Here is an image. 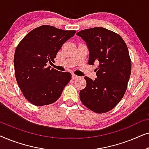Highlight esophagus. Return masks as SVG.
<instances>
[{"label": "esophagus", "mask_w": 149, "mask_h": 149, "mask_svg": "<svg viewBox=\"0 0 149 149\" xmlns=\"http://www.w3.org/2000/svg\"><path fill=\"white\" fill-rule=\"evenodd\" d=\"M79 76H77V75H76V74H72V79H78L79 78Z\"/></svg>", "instance_id": "obj_1"}]
</instances>
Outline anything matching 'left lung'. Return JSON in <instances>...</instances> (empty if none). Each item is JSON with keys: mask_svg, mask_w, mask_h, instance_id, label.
Here are the masks:
<instances>
[{"mask_svg": "<svg viewBox=\"0 0 149 149\" xmlns=\"http://www.w3.org/2000/svg\"><path fill=\"white\" fill-rule=\"evenodd\" d=\"M77 35L86 42L89 64L99 62L97 78L84 77L87 85L79 93L81 102L95 113H107L118 104L127 89L132 70L127 47L119 34L104 28L83 30Z\"/></svg>", "mask_w": 149, "mask_h": 149, "instance_id": "8db88e82", "label": "left lung"}]
</instances>
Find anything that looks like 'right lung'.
I'll list each match as a JSON object with an SVG mask.
<instances>
[{
	"instance_id": "1",
	"label": "right lung",
	"mask_w": 149,
	"mask_h": 149,
	"mask_svg": "<svg viewBox=\"0 0 149 149\" xmlns=\"http://www.w3.org/2000/svg\"><path fill=\"white\" fill-rule=\"evenodd\" d=\"M75 30L43 25L32 30L16 47L14 68L16 81L24 97L42 107L58 100L71 79L68 72H60L47 63L54 62L57 53Z\"/></svg>"
}]
</instances>
